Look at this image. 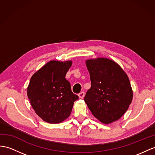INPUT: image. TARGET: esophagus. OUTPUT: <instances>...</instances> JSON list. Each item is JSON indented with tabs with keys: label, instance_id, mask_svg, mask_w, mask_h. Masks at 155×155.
<instances>
[{
	"label": "esophagus",
	"instance_id": "obj_1",
	"mask_svg": "<svg viewBox=\"0 0 155 155\" xmlns=\"http://www.w3.org/2000/svg\"><path fill=\"white\" fill-rule=\"evenodd\" d=\"M78 96L80 97V99H83L85 96V93L84 91H81V93H80L78 94Z\"/></svg>",
	"mask_w": 155,
	"mask_h": 155
}]
</instances>
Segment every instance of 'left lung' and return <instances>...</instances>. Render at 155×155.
<instances>
[{"label": "left lung", "instance_id": "8db88e82", "mask_svg": "<svg viewBox=\"0 0 155 155\" xmlns=\"http://www.w3.org/2000/svg\"><path fill=\"white\" fill-rule=\"evenodd\" d=\"M91 86L84 101L102 123L111 124L125 114L133 99L127 75L118 64L107 58L85 61Z\"/></svg>", "mask_w": 155, "mask_h": 155}]
</instances>
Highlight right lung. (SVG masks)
Returning <instances> with one entry per match:
<instances>
[{
	"label": "right lung",
	"instance_id": "add662e5",
	"mask_svg": "<svg viewBox=\"0 0 155 155\" xmlns=\"http://www.w3.org/2000/svg\"><path fill=\"white\" fill-rule=\"evenodd\" d=\"M71 60H51L34 74L27 88L33 109L43 121L61 123L70 116L74 101L78 99L71 90L66 75Z\"/></svg>",
	"mask_w": 155,
	"mask_h": 155
}]
</instances>
